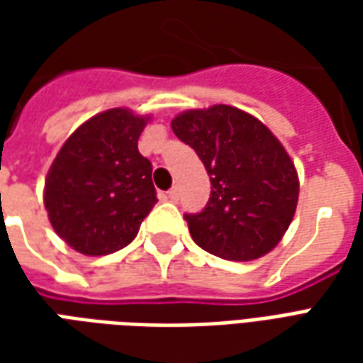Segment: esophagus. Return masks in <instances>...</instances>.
<instances>
[{
    "mask_svg": "<svg viewBox=\"0 0 363 363\" xmlns=\"http://www.w3.org/2000/svg\"><path fill=\"white\" fill-rule=\"evenodd\" d=\"M167 198H169L171 202H177V200H179V189L174 186V189L169 190V192H167Z\"/></svg>",
    "mask_w": 363,
    "mask_h": 363,
    "instance_id": "esophagus-1",
    "label": "esophagus"
}]
</instances>
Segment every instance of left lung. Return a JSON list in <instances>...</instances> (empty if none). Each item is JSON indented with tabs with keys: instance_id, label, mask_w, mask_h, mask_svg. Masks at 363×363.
Returning a JSON list of instances; mask_svg holds the SVG:
<instances>
[{
	"instance_id": "1",
	"label": "left lung",
	"mask_w": 363,
	"mask_h": 363,
	"mask_svg": "<svg viewBox=\"0 0 363 363\" xmlns=\"http://www.w3.org/2000/svg\"><path fill=\"white\" fill-rule=\"evenodd\" d=\"M171 128L210 174L200 213H186L198 247L225 260H255L280 243L296 213L299 181L288 151L259 118L229 104L192 108Z\"/></svg>"
}]
</instances>
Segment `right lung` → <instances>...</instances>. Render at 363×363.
<instances>
[{
  "label": "right lung",
  "mask_w": 363,
  "mask_h": 363,
  "mask_svg": "<svg viewBox=\"0 0 363 363\" xmlns=\"http://www.w3.org/2000/svg\"><path fill=\"white\" fill-rule=\"evenodd\" d=\"M147 122L128 108L104 111L83 122L54 159L44 206L54 231L77 252L124 249L157 202L153 167L138 151Z\"/></svg>",
  "instance_id": "obj_1"
}]
</instances>
